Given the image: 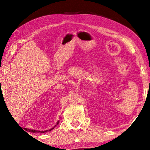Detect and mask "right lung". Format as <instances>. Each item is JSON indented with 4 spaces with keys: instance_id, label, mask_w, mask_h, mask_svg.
<instances>
[{
    "instance_id": "add662e5",
    "label": "right lung",
    "mask_w": 150,
    "mask_h": 150,
    "mask_svg": "<svg viewBox=\"0 0 150 150\" xmlns=\"http://www.w3.org/2000/svg\"><path fill=\"white\" fill-rule=\"evenodd\" d=\"M59 120H58L57 122L56 123V124H55V125L54 127H53V128H52L51 129H49V130H45V131H38V130H30V129H28V130H29V132H33V133H35V132L44 133V132H50V131H51L52 130H53V129H54V128H55V127L57 126V124H59Z\"/></svg>"
}]
</instances>
